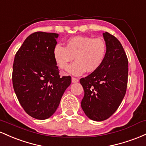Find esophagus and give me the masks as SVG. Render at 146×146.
Returning a JSON list of instances; mask_svg holds the SVG:
<instances>
[{
    "mask_svg": "<svg viewBox=\"0 0 146 146\" xmlns=\"http://www.w3.org/2000/svg\"><path fill=\"white\" fill-rule=\"evenodd\" d=\"M78 78H74V77L72 78V83H78Z\"/></svg>",
    "mask_w": 146,
    "mask_h": 146,
    "instance_id": "34e87169",
    "label": "esophagus"
}]
</instances>
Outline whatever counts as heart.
<instances>
[{
    "label": "heart",
    "instance_id": "1",
    "mask_svg": "<svg viewBox=\"0 0 146 146\" xmlns=\"http://www.w3.org/2000/svg\"><path fill=\"white\" fill-rule=\"evenodd\" d=\"M107 54V45L100 38H93L86 36H76L68 39L65 47L56 44L53 49L56 64L61 70H66L70 62L75 61L68 69V72L80 76L87 71L92 73L104 63Z\"/></svg>",
    "mask_w": 146,
    "mask_h": 146
}]
</instances>
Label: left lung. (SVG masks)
Here are the masks:
<instances>
[{
	"label": "left lung",
	"instance_id": "8db88e82",
	"mask_svg": "<svg viewBox=\"0 0 146 146\" xmlns=\"http://www.w3.org/2000/svg\"><path fill=\"white\" fill-rule=\"evenodd\" d=\"M107 54L102 65L80 79L84 90L81 108L89 119H108L120 106L126 92L128 60L119 40L108 32L103 34Z\"/></svg>",
	"mask_w": 146,
	"mask_h": 146
}]
</instances>
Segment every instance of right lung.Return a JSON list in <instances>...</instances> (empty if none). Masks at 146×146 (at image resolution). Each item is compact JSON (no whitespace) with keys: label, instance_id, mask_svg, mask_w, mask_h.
<instances>
[{"label":"right lung","instance_id":"1","mask_svg":"<svg viewBox=\"0 0 146 146\" xmlns=\"http://www.w3.org/2000/svg\"><path fill=\"white\" fill-rule=\"evenodd\" d=\"M58 34L37 32L18 50L13 64L12 83L19 103L29 116L39 120L56 110L71 77H60L53 57Z\"/></svg>","mask_w":146,"mask_h":146}]
</instances>
